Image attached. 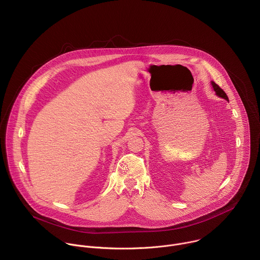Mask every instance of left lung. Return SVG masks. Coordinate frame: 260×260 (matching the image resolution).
Returning a JSON list of instances; mask_svg holds the SVG:
<instances>
[{
    "label": "left lung",
    "mask_w": 260,
    "mask_h": 260,
    "mask_svg": "<svg viewBox=\"0 0 260 260\" xmlns=\"http://www.w3.org/2000/svg\"><path fill=\"white\" fill-rule=\"evenodd\" d=\"M212 85H213V88H214V90L216 91V94H217L218 96H220V97H222V98H224V99H226V100L229 101V98H228L227 94L224 92V90H223L219 85H217L215 82H212Z\"/></svg>",
    "instance_id": "8db88e82"
}]
</instances>
